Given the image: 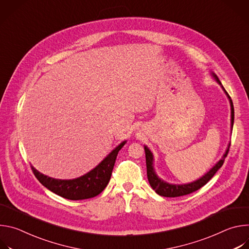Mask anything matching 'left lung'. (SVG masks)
I'll return each instance as SVG.
<instances>
[{
  "instance_id": "8db88e82",
  "label": "left lung",
  "mask_w": 249,
  "mask_h": 249,
  "mask_svg": "<svg viewBox=\"0 0 249 249\" xmlns=\"http://www.w3.org/2000/svg\"><path fill=\"white\" fill-rule=\"evenodd\" d=\"M211 76L214 78L217 83L222 87L223 90L225 91V93L227 94L229 100H230V104H231V131H232V126H233V120H234V109H233V104H232V100L231 98V96L229 95V93L227 92V90L225 89V88L223 87L222 83L220 82L219 78L217 77V75L215 73L211 72ZM230 147H231V143L228 145V148L225 152V154L223 155L222 159L214 165L212 168L209 169V171H207L204 175H202L200 178L189 182V183H183V184H172V183H168L164 180H162L161 178L158 176V174L156 173V170L154 168V155L153 153L150 151V149L147 146H144L145 148V153H146V164H147V175H148V180L150 182V185L152 186V188L156 191L157 194L163 196V197H179V196H183V195H187L190 194L198 189H200L202 186H204L213 176L215 175V173L222 167V165L224 164L225 159L229 154L230 151Z\"/></svg>"
}]
</instances>
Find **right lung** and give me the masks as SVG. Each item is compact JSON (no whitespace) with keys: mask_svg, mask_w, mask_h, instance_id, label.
Here are the masks:
<instances>
[{"mask_svg":"<svg viewBox=\"0 0 249 249\" xmlns=\"http://www.w3.org/2000/svg\"><path fill=\"white\" fill-rule=\"evenodd\" d=\"M123 141L93 169L74 179H56L40 173L33 166L32 171L39 182L53 193L69 199L84 200L97 196L107 186L118 152L126 144Z\"/></svg>","mask_w":249,"mask_h":249,"instance_id":"obj_1","label":"right lung"}]
</instances>
